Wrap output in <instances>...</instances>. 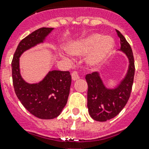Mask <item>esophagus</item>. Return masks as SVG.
Masks as SVG:
<instances>
[{
  "label": "esophagus",
  "instance_id": "esophagus-1",
  "mask_svg": "<svg viewBox=\"0 0 149 149\" xmlns=\"http://www.w3.org/2000/svg\"><path fill=\"white\" fill-rule=\"evenodd\" d=\"M71 77H72V79H73V81H76L77 79H79V73H78L77 71H73V73H71Z\"/></svg>",
  "mask_w": 149,
  "mask_h": 149
}]
</instances>
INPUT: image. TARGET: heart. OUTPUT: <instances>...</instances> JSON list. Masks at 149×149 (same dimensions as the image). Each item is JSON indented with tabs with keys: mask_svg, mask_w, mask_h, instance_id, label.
Returning <instances> with one entry per match:
<instances>
[{
	"mask_svg": "<svg viewBox=\"0 0 149 149\" xmlns=\"http://www.w3.org/2000/svg\"><path fill=\"white\" fill-rule=\"evenodd\" d=\"M114 45L115 42L111 37L94 34L70 44L67 50L71 55H83L93 49L87 58V63L91 66H97L108 58Z\"/></svg>",
	"mask_w": 149,
	"mask_h": 149,
	"instance_id": "b5f03b06",
	"label": "heart"
}]
</instances>
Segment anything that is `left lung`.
<instances>
[{"mask_svg":"<svg viewBox=\"0 0 149 149\" xmlns=\"http://www.w3.org/2000/svg\"><path fill=\"white\" fill-rule=\"evenodd\" d=\"M120 39V49L129 61L128 70L124 79L114 88H108L104 84L98 72L86 76L88 84L87 107L90 116L94 120L104 122L115 118L121 112L128 101L135 74V64L131 47L124 36L116 29Z\"/></svg>","mask_w":149,"mask_h":149,"instance_id":"8db88e82","label":"left lung"}]
</instances>
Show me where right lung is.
Instances as JSON below:
<instances>
[{"label": "right lung", "instance_id": "obj_1", "mask_svg": "<svg viewBox=\"0 0 149 149\" xmlns=\"http://www.w3.org/2000/svg\"><path fill=\"white\" fill-rule=\"evenodd\" d=\"M53 28L35 30L19 42L11 63L12 79L18 99L37 118L49 120L57 118L65 107L71 84L69 71L52 70L37 84H29L21 76L19 58L27 49L43 43Z\"/></svg>", "mask_w": 149, "mask_h": 149}]
</instances>
